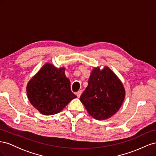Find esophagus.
Wrapping results in <instances>:
<instances>
[{
  "label": "esophagus",
  "mask_w": 156,
  "mask_h": 156,
  "mask_svg": "<svg viewBox=\"0 0 156 156\" xmlns=\"http://www.w3.org/2000/svg\"><path fill=\"white\" fill-rule=\"evenodd\" d=\"M81 94H82V90H79V91L76 93V95H77V96L78 98H79L80 96H81Z\"/></svg>",
  "instance_id": "esophagus-1"
}]
</instances>
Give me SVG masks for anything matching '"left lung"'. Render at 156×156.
Instances as JSON below:
<instances>
[{"instance_id": "obj_1", "label": "left lung", "mask_w": 156, "mask_h": 156, "mask_svg": "<svg viewBox=\"0 0 156 156\" xmlns=\"http://www.w3.org/2000/svg\"><path fill=\"white\" fill-rule=\"evenodd\" d=\"M126 96L123 84L107 66L94 68L88 86L80 97L88 114L98 120H104L116 113Z\"/></svg>"}]
</instances>
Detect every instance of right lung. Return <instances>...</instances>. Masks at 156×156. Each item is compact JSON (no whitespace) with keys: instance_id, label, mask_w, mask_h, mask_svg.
I'll list each match as a JSON object with an SVG mask.
<instances>
[{"instance_id":"add662e5","label":"right lung","mask_w":156,"mask_h":156,"mask_svg":"<svg viewBox=\"0 0 156 156\" xmlns=\"http://www.w3.org/2000/svg\"><path fill=\"white\" fill-rule=\"evenodd\" d=\"M65 68H56L46 63L27 84L29 100L41 114L53 115L60 112L77 96L70 88Z\"/></svg>"}]
</instances>
